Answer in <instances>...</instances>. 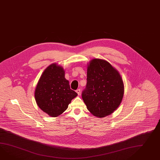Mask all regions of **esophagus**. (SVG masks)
I'll return each instance as SVG.
<instances>
[{
	"label": "esophagus",
	"instance_id": "1",
	"mask_svg": "<svg viewBox=\"0 0 160 160\" xmlns=\"http://www.w3.org/2000/svg\"><path fill=\"white\" fill-rule=\"evenodd\" d=\"M80 92H81V90H80V89H78V90H76V92L78 93V95H80Z\"/></svg>",
	"mask_w": 160,
	"mask_h": 160
}]
</instances>
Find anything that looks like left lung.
<instances>
[{
    "label": "left lung",
    "mask_w": 160,
    "mask_h": 160,
    "mask_svg": "<svg viewBox=\"0 0 160 160\" xmlns=\"http://www.w3.org/2000/svg\"><path fill=\"white\" fill-rule=\"evenodd\" d=\"M87 82L82 98L90 113L99 118L113 113L124 93L119 72L107 61L92 59L87 65Z\"/></svg>",
    "instance_id": "8db88e82"
}]
</instances>
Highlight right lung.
<instances>
[{"mask_svg":"<svg viewBox=\"0 0 160 160\" xmlns=\"http://www.w3.org/2000/svg\"><path fill=\"white\" fill-rule=\"evenodd\" d=\"M78 94L71 90L65 78V70L57 63L44 70L35 90L36 102L50 117H57L68 108Z\"/></svg>","mask_w":160,"mask_h":160,"instance_id":"1","label":"right lung"}]
</instances>
